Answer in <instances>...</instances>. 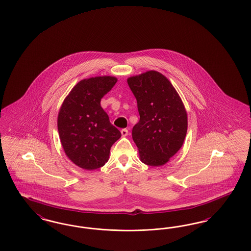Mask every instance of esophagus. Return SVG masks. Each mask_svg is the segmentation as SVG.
<instances>
[{
  "mask_svg": "<svg viewBox=\"0 0 251 251\" xmlns=\"http://www.w3.org/2000/svg\"><path fill=\"white\" fill-rule=\"evenodd\" d=\"M128 134H129V131H128L127 129H122V130H121V135H122L123 137L128 136Z\"/></svg>",
  "mask_w": 251,
  "mask_h": 251,
  "instance_id": "obj_1",
  "label": "esophagus"
}]
</instances>
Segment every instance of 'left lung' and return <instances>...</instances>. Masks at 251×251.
Returning a JSON list of instances; mask_svg holds the SVG:
<instances>
[{
	"mask_svg": "<svg viewBox=\"0 0 251 251\" xmlns=\"http://www.w3.org/2000/svg\"><path fill=\"white\" fill-rule=\"evenodd\" d=\"M127 82L140 115L131 132L140 161L151 166L164 165L180 150L187 134L184 103L168 78L157 71L130 76Z\"/></svg>",
	"mask_w": 251,
	"mask_h": 251,
	"instance_id": "8db88e82",
	"label": "left lung"
}]
</instances>
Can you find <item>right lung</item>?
<instances>
[{
    "label": "right lung",
    "mask_w": 251,
    "mask_h": 251,
    "mask_svg": "<svg viewBox=\"0 0 251 251\" xmlns=\"http://www.w3.org/2000/svg\"><path fill=\"white\" fill-rule=\"evenodd\" d=\"M110 75L79 81L60 106L58 130L66 156L85 170H95L108 161L111 147L121 133L100 106V99L117 83Z\"/></svg>",
    "instance_id": "right-lung-1"
}]
</instances>
